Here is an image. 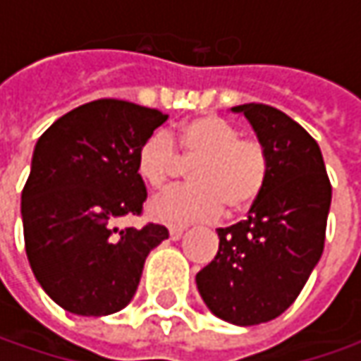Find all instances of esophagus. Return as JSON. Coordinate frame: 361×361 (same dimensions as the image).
<instances>
[{"label":"esophagus","instance_id":"esophagus-1","mask_svg":"<svg viewBox=\"0 0 361 361\" xmlns=\"http://www.w3.org/2000/svg\"><path fill=\"white\" fill-rule=\"evenodd\" d=\"M183 233H185V227H183V225H173V227H169V235H171V239H173V241L180 239V237H183Z\"/></svg>","mask_w":361,"mask_h":361}]
</instances>
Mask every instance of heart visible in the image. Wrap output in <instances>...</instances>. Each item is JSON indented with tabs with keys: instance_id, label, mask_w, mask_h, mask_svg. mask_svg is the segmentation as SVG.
Masks as SVG:
<instances>
[{
	"instance_id": "heart-1",
	"label": "heart",
	"mask_w": 361,
	"mask_h": 361,
	"mask_svg": "<svg viewBox=\"0 0 361 361\" xmlns=\"http://www.w3.org/2000/svg\"><path fill=\"white\" fill-rule=\"evenodd\" d=\"M192 162L190 185L154 197L148 211L162 223H188L241 213L261 197L269 176L267 148L241 136L239 126L216 114L183 122L173 134L150 132L138 146L136 171L148 187L162 188Z\"/></svg>"
}]
</instances>
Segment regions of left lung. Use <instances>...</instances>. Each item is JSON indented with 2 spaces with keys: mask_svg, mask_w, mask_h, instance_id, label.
<instances>
[{
  "mask_svg": "<svg viewBox=\"0 0 361 361\" xmlns=\"http://www.w3.org/2000/svg\"><path fill=\"white\" fill-rule=\"evenodd\" d=\"M269 154V176L249 216L219 233L197 273L207 307L235 326L275 319L298 299L324 253L331 183L310 132L267 104L235 106Z\"/></svg>",
  "mask_w": 361,
  "mask_h": 361,
  "instance_id": "1",
  "label": "left lung"
}]
</instances>
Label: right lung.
<instances>
[{"label":"right lung","instance_id":"1","mask_svg":"<svg viewBox=\"0 0 361 361\" xmlns=\"http://www.w3.org/2000/svg\"><path fill=\"white\" fill-rule=\"evenodd\" d=\"M169 114L102 98L58 118L37 140L21 190L25 253L35 279L66 312L110 315L130 303L162 225L118 229L140 216L136 152Z\"/></svg>","mask_w":361,"mask_h":361}]
</instances>
